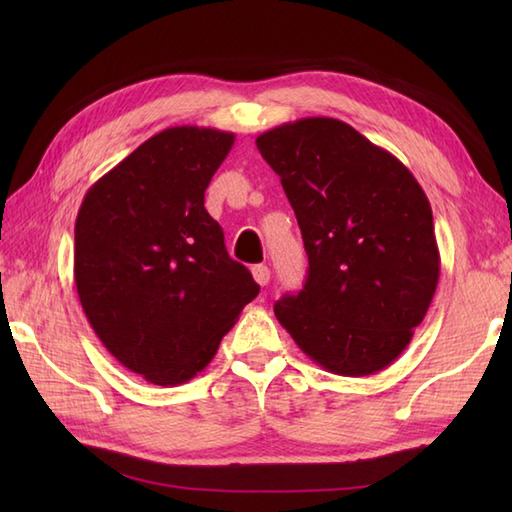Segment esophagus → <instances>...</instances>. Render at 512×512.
Segmentation results:
<instances>
[{
	"mask_svg": "<svg viewBox=\"0 0 512 512\" xmlns=\"http://www.w3.org/2000/svg\"><path fill=\"white\" fill-rule=\"evenodd\" d=\"M253 277H255V281H257L259 286H268V281H270L268 266H264V264L253 266Z\"/></svg>",
	"mask_w": 512,
	"mask_h": 512,
	"instance_id": "obj_1",
	"label": "esophagus"
}]
</instances>
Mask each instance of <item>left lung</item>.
<instances>
[{
    "instance_id": "1",
    "label": "left lung",
    "mask_w": 512,
    "mask_h": 512,
    "mask_svg": "<svg viewBox=\"0 0 512 512\" xmlns=\"http://www.w3.org/2000/svg\"><path fill=\"white\" fill-rule=\"evenodd\" d=\"M281 178L308 253L299 295L275 317L303 354L339 376H369L405 352L440 277L431 204L387 149L328 116L257 136Z\"/></svg>"
}]
</instances>
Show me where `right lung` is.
<instances>
[{
  "label": "right lung",
  "mask_w": 512,
  "mask_h": 512,
  "mask_svg": "<svg viewBox=\"0 0 512 512\" xmlns=\"http://www.w3.org/2000/svg\"><path fill=\"white\" fill-rule=\"evenodd\" d=\"M233 143L211 127L162 129L96 180L76 215L85 317L118 363L160 387L202 372L259 292L204 209Z\"/></svg>",
  "instance_id": "add662e5"
}]
</instances>
